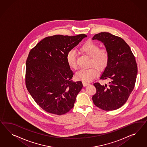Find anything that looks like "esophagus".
I'll return each mask as SVG.
<instances>
[{
    "label": "esophagus",
    "mask_w": 147,
    "mask_h": 147,
    "mask_svg": "<svg viewBox=\"0 0 147 147\" xmlns=\"http://www.w3.org/2000/svg\"><path fill=\"white\" fill-rule=\"evenodd\" d=\"M82 84L84 85V86H86L87 85H89V82H86V81H83L82 82Z\"/></svg>",
    "instance_id": "1"
}]
</instances>
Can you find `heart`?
<instances>
[{
    "mask_svg": "<svg viewBox=\"0 0 147 147\" xmlns=\"http://www.w3.org/2000/svg\"><path fill=\"white\" fill-rule=\"evenodd\" d=\"M79 51L82 53L90 57L88 66L87 69H81L76 74L78 80L89 82L94 80L98 74V71H102L106 67L109 61V53L105 47L100 48L95 42L88 40L81 45ZM77 55L73 50L69 51L66 55V60L69 66L73 69L78 68Z\"/></svg>",
    "mask_w": 147,
    "mask_h": 147,
    "instance_id": "1",
    "label": "heart"
}]
</instances>
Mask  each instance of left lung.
I'll return each instance as SVG.
<instances>
[{"mask_svg": "<svg viewBox=\"0 0 147 147\" xmlns=\"http://www.w3.org/2000/svg\"><path fill=\"white\" fill-rule=\"evenodd\" d=\"M92 39L102 41L109 51V61L100 79L110 80L108 85L94 84L96 92L92 100L102 110H115L127 102L134 88L138 74L135 58L129 45L119 36L101 32Z\"/></svg>", "mask_w": 147, "mask_h": 147, "instance_id": "1", "label": "left lung"}]
</instances>
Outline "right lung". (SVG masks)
I'll use <instances>...</instances> for the list:
<instances>
[{
  "label": "right lung",
  "instance_id": "right-lung-1",
  "mask_svg": "<svg viewBox=\"0 0 147 147\" xmlns=\"http://www.w3.org/2000/svg\"><path fill=\"white\" fill-rule=\"evenodd\" d=\"M85 34L54 35L45 38L32 49L26 62L25 84L37 105L45 111L61 115L71 109L82 89V82L73 81V72L66 55Z\"/></svg>",
  "mask_w": 147,
  "mask_h": 147
}]
</instances>
